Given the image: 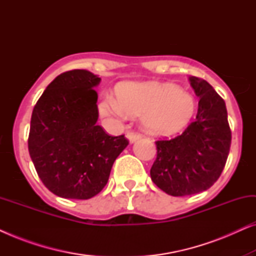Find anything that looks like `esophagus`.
I'll return each mask as SVG.
<instances>
[{
    "instance_id": "1",
    "label": "esophagus",
    "mask_w": 256,
    "mask_h": 256,
    "mask_svg": "<svg viewBox=\"0 0 256 256\" xmlns=\"http://www.w3.org/2000/svg\"><path fill=\"white\" fill-rule=\"evenodd\" d=\"M127 138L129 140V142L134 143L135 141H138V138H141V134L138 132H127Z\"/></svg>"
}]
</instances>
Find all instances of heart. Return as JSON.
I'll use <instances>...</instances> for the list:
<instances>
[{
  "instance_id": "heart-1",
  "label": "heart",
  "mask_w": 256,
  "mask_h": 256,
  "mask_svg": "<svg viewBox=\"0 0 256 256\" xmlns=\"http://www.w3.org/2000/svg\"><path fill=\"white\" fill-rule=\"evenodd\" d=\"M196 110L194 96L174 84L126 82L118 86V96L106 93L100 102L104 116H142L146 132L156 136L180 132L194 116Z\"/></svg>"
}]
</instances>
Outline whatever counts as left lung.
Instances as JSON below:
<instances>
[{"label":"left lung","instance_id":"8db88e82","mask_svg":"<svg viewBox=\"0 0 256 256\" xmlns=\"http://www.w3.org/2000/svg\"><path fill=\"white\" fill-rule=\"evenodd\" d=\"M188 80L199 98L196 120L174 138L156 141L157 157L150 169L154 183L174 197L211 188L225 168L232 140L222 98L205 80Z\"/></svg>","mask_w":256,"mask_h":256}]
</instances>
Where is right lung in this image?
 Listing matches in <instances>:
<instances>
[{
	"label": "right lung",
	"mask_w": 256,
	"mask_h": 256,
	"mask_svg": "<svg viewBox=\"0 0 256 256\" xmlns=\"http://www.w3.org/2000/svg\"><path fill=\"white\" fill-rule=\"evenodd\" d=\"M101 78L86 70L59 74L32 110L28 146L43 184L68 199H90L107 184L114 160L128 146L96 124Z\"/></svg>",
	"instance_id": "add662e5"
}]
</instances>
